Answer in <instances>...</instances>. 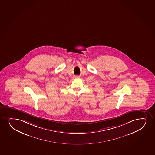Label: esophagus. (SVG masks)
I'll return each mask as SVG.
<instances>
[{
  "label": "esophagus",
  "instance_id": "obj_1",
  "mask_svg": "<svg viewBox=\"0 0 155 155\" xmlns=\"http://www.w3.org/2000/svg\"><path fill=\"white\" fill-rule=\"evenodd\" d=\"M80 78V77H79V76H77V75H75V76H74V77H73V78Z\"/></svg>",
  "mask_w": 155,
  "mask_h": 155
}]
</instances>
